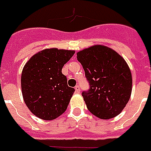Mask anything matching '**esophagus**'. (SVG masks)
Returning a JSON list of instances; mask_svg holds the SVG:
<instances>
[{"mask_svg":"<svg viewBox=\"0 0 151 151\" xmlns=\"http://www.w3.org/2000/svg\"><path fill=\"white\" fill-rule=\"evenodd\" d=\"M80 91H81L80 86H75V92L76 93H80Z\"/></svg>","mask_w":151,"mask_h":151,"instance_id":"esophagus-1","label":"esophagus"}]
</instances>
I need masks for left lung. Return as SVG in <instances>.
Listing matches in <instances>:
<instances>
[{
	"instance_id": "8db88e82",
	"label": "left lung",
	"mask_w": 151,
	"mask_h": 151,
	"mask_svg": "<svg viewBox=\"0 0 151 151\" xmlns=\"http://www.w3.org/2000/svg\"><path fill=\"white\" fill-rule=\"evenodd\" d=\"M77 58L90 84L82 92L87 109L101 119L118 115L129 101L132 75L122 57L112 49L97 45L79 51Z\"/></svg>"
}]
</instances>
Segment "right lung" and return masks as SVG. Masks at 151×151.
Segmentation results:
<instances>
[{
    "label": "right lung",
    "mask_w": 151,
    "mask_h": 151,
    "mask_svg": "<svg viewBox=\"0 0 151 151\" xmlns=\"http://www.w3.org/2000/svg\"><path fill=\"white\" fill-rule=\"evenodd\" d=\"M75 53L56 48L41 50L24 65L22 92L29 110L43 120H53L66 110L75 90L68 86L61 70Z\"/></svg>",
    "instance_id": "1"
}]
</instances>
